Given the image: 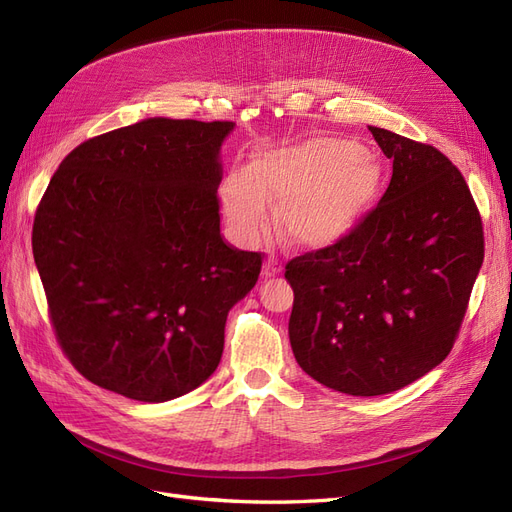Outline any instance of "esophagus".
Wrapping results in <instances>:
<instances>
[{"label": "esophagus", "instance_id": "1", "mask_svg": "<svg viewBox=\"0 0 512 512\" xmlns=\"http://www.w3.org/2000/svg\"><path fill=\"white\" fill-rule=\"evenodd\" d=\"M280 271H282L280 262H277L275 258H269V260L265 262V269H262V275H265V277H275Z\"/></svg>", "mask_w": 512, "mask_h": 512}]
</instances>
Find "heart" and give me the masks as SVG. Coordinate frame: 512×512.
<instances>
[{
    "instance_id": "heart-1",
    "label": "heart",
    "mask_w": 512,
    "mask_h": 512,
    "mask_svg": "<svg viewBox=\"0 0 512 512\" xmlns=\"http://www.w3.org/2000/svg\"><path fill=\"white\" fill-rule=\"evenodd\" d=\"M380 164L348 138L318 136L271 149L250 170H237L222 185L226 220L245 243H256L280 203L277 230L286 243L320 250L344 239L374 203Z\"/></svg>"
}]
</instances>
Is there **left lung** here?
<instances>
[{"label":"left lung","mask_w":512,"mask_h":512,"mask_svg":"<svg viewBox=\"0 0 512 512\" xmlns=\"http://www.w3.org/2000/svg\"><path fill=\"white\" fill-rule=\"evenodd\" d=\"M393 177L344 239L288 260L294 359L339 393L404 389L451 352L483 265V220L436 147L369 128Z\"/></svg>","instance_id":"1"}]
</instances>
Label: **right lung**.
Masks as SVG:
<instances>
[{"instance_id":"add662e5","label":"right lung","mask_w":512,"mask_h":512,"mask_svg":"<svg viewBox=\"0 0 512 512\" xmlns=\"http://www.w3.org/2000/svg\"><path fill=\"white\" fill-rule=\"evenodd\" d=\"M235 123L153 117L89 138L51 177L32 247L57 342L81 376L160 404L218 367L228 309L260 252L220 232V147Z\"/></svg>"}]
</instances>
